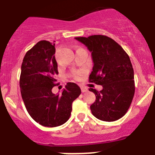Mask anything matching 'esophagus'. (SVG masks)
<instances>
[{
  "mask_svg": "<svg viewBox=\"0 0 155 155\" xmlns=\"http://www.w3.org/2000/svg\"><path fill=\"white\" fill-rule=\"evenodd\" d=\"M81 91H82V93H85V92H87V90H87V87H84V86H81Z\"/></svg>",
  "mask_w": 155,
  "mask_h": 155,
  "instance_id": "1",
  "label": "esophagus"
}]
</instances>
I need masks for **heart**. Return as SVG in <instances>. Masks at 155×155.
I'll return each instance as SVG.
<instances>
[{
  "mask_svg": "<svg viewBox=\"0 0 155 155\" xmlns=\"http://www.w3.org/2000/svg\"><path fill=\"white\" fill-rule=\"evenodd\" d=\"M73 75H74V78H75V79H79L81 75V72H80V71H76V72H74V74H73Z\"/></svg>",
  "mask_w": 155,
  "mask_h": 155,
  "instance_id": "obj_1",
  "label": "heart"
}]
</instances>
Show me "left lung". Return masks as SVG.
<instances>
[{"label": "left lung", "mask_w": 155, "mask_h": 155, "mask_svg": "<svg viewBox=\"0 0 155 155\" xmlns=\"http://www.w3.org/2000/svg\"><path fill=\"white\" fill-rule=\"evenodd\" d=\"M76 40L91 52L93 71L89 81L102 86L95 93L96 101L90 105L92 114L101 120L115 121L129 109L135 93L134 71L129 56L121 46L105 35L79 37Z\"/></svg>", "instance_id": "left-lung-1"}]
</instances>
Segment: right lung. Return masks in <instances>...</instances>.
Listing matches in <instances>:
<instances>
[{
    "instance_id": "right-lung-1",
    "label": "right lung",
    "mask_w": 155,
    "mask_h": 155,
    "mask_svg": "<svg viewBox=\"0 0 155 155\" xmlns=\"http://www.w3.org/2000/svg\"><path fill=\"white\" fill-rule=\"evenodd\" d=\"M55 44L41 41L26 53L21 67L19 86L27 111L36 122L55 127L69 119L72 102L81 95L74 83H67L62 94L52 93L59 74Z\"/></svg>"
}]
</instances>
